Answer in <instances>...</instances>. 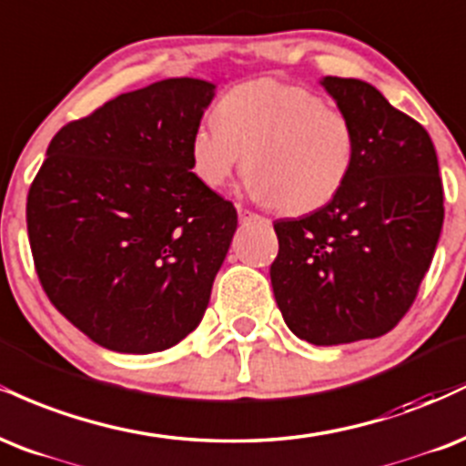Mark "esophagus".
Masks as SVG:
<instances>
[{"instance_id":"1","label":"esophagus","mask_w":466,"mask_h":466,"mask_svg":"<svg viewBox=\"0 0 466 466\" xmlns=\"http://www.w3.org/2000/svg\"><path fill=\"white\" fill-rule=\"evenodd\" d=\"M238 216H239V222L242 224H250V222H257V220H264L261 216H257V213L244 209V207H238Z\"/></svg>"}]
</instances>
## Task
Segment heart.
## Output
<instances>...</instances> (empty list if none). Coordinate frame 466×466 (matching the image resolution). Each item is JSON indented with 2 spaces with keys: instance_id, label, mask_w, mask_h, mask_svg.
Wrapping results in <instances>:
<instances>
[{
  "instance_id": "b5f03b06",
  "label": "heart",
  "mask_w": 466,
  "mask_h": 466,
  "mask_svg": "<svg viewBox=\"0 0 466 466\" xmlns=\"http://www.w3.org/2000/svg\"><path fill=\"white\" fill-rule=\"evenodd\" d=\"M246 189L288 216L327 207L351 178L358 135L319 93L270 78L242 82L189 137V163L205 187L220 189L242 167Z\"/></svg>"
}]
</instances>
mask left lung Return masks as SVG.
Segmentation results:
<instances>
[{
    "label": "left lung",
    "instance_id": "8db88e82",
    "mask_svg": "<svg viewBox=\"0 0 466 466\" xmlns=\"http://www.w3.org/2000/svg\"><path fill=\"white\" fill-rule=\"evenodd\" d=\"M358 135V161L322 209L277 220L272 292L294 336L333 347L384 336L406 316L439 244L442 183L428 130L373 85L325 76Z\"/></svg>",
    "mask_w": 466,
    "mask_h": 466
}]
</instances>
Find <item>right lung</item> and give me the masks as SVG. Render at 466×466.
Returning <instances> with one entry per match:
<instances>
[{"mask_svg":"<svg viewBox=\"0 0 466 466\" xmlns=\"http://www.w3.org/2000/svg\"><path fill=\"white\" fill-rule=\"evenodd\" d=\"M216 96L167 78L54 135L27 194V238L54 308L108 351H166L200 325L238 228L191 172L189 137Z\"/></svg>","mask_w":466,"mask_h":466,"instance_id":"right-lung-1","label":"right lung"}]
</instances>
